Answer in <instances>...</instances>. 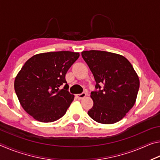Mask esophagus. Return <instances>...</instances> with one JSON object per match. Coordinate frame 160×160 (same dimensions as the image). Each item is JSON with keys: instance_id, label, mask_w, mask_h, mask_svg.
<instances>
[{"instance_id": "obj_1", "label": "esophagus", "mask_w": 160, "mask_h": 160, "mask_svg": "<svg viewBox=\"0 0 160 160\" xmlns=\"http://www.w3.org/2000/svg\"><path fill=\"white\" fill-rule=\"evenodd\" d=\"M86 95H87V94L85 92H82L81 94H76V97H77V99H82L84 98V97H85Z\"/></svg>"}]
</instances>
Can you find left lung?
I'll return each instance as SVG.
<instances>
[{
    "instance_id": "8db88e82",
    "label": "left lung",
    "mask_w": 160,
    "mask_h": 160,
    "mask_svg": "<svg viewBox=\"0 0 160 160\" xmlns=\"http://www.w3.org/2000/svg\"><path fill=\"white\" fill-rule=\"evenodd\" d=\"M81 54L96 81L88 115L100 123L118 122L133 107L138 92L140 81L133 67L116 53L91 50Z\"/></svg>"
}]
</instances>
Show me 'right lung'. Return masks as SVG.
I'll return each mask as SVG.
<instances>
[{
	"mask_svg": "<svg viewBox=\"0 0 160 160\" xmlns=\"http://www.w3.org/2000/svg\"><path fill=\"white\" fill-rule=\"evenodd\" d=\"M79 53L62 51L37 54L27 61L15 80L21 106L34 119L53 122L66 113L74 99L66 74ZM64 85L63 89L59 88Z\"/></svg>",
	"mask_w": 160,
	"mask_h": 160,
	"instance_id": "1",
	"label": "right lung"
}]
</instances>
